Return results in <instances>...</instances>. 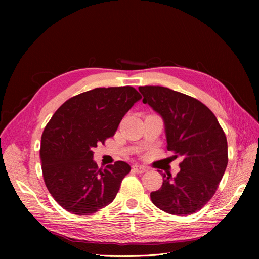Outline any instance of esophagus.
<instances>
[{
	"instance_id": "esophagus-1",
	"label": "esophagus",
	"mask_w": 259,
	"mask_h": 259,
	"mask_svg": "<svg viewBox=\"0 0 259 259\" xmlns=\"http://www.w3.org/2000/svg\"><path fill=\"white\" fill-rule=\"evenodd\" d=\"M133 169H134V171H136V173H139V174H142V173H145V171H147L148 170V168L146 167V166H143V165H134L133 166Z\"/></svg>"
}]
</instances>
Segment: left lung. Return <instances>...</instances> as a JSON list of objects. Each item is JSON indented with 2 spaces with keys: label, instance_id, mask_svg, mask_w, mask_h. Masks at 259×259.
Instances as JSON below:
<instances>
[{
  "label": "left lung",
  "instance_id": "8db88e82",
  "mask_svg": "<svg viewBox=\"0 0 259 259\" xmlns=\"http://www.w3.org/2000/svg\"><path fill=\"white\" fill-rule=\"evenodd\" d=\"M148 104L161 115L167 150L183 156L175 177L163 175L153 204L171 215H190L211 199L228 164V145L216 116L201 101L163 86H139Z\"/></svg>",
  "mask_w": 259,
  "mask_h": 259
}]
</instances>
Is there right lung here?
Masks as SVG:
<instances>
[{"mask_svg": "<svg viewBox=\"0 0 259 259\" xmlns=\"http://www.w3.org/2000/svg\"><path fill=\"white\" fill-rule=\"evenodd\" d=\"M140 99L132 86L94 89L68 99L46 125L40 150L44 182L69 213L91 215L114 200L131 166L117 161L98 169L93 150L114 135Z\"/></svg>", "mask_w": 259, "mask_h": 259, "instance_id": "right-lung-1", "label": "right lung"}]
</instances>
